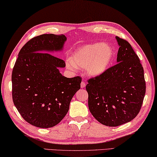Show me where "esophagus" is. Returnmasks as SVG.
Returning <instances> with one entry per match:
<instances>
[{"label": "esophagus", "instance_id": "esophagus-1", "mask_svg": "<svg viewBox=\"0 0 157 157\" xmlns=\"http://www.w3.org/2000/svg\"><path fill=\"white\" fill-rule=\"evenodd\" d=\"M85 86H86L85 82H81V88L83 89V88L85 87Z\"/></svg>", "mask_w": 157, "mask_h": 157}]
</instances>
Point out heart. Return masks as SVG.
Returning <instances> with one entry per match:
<instances>
[{
    "label": "heart",
    "instance_id": "heart-1",
    "mask_svg": "<svg viewBox=\"0 0 157 157\" xmlns=\"http://www.w3.org/2000/svg\"><path fill=\"white\" fill-rule=\"evenodd\" d=\"M114 57V49L110 44L92 43L75 49L71 54L66 65L70 70L86 68L87 75L98 77L108 71Z\"/></svg>",
    "mask_w": 157,
    "mask_h": 157
}]
</instances>
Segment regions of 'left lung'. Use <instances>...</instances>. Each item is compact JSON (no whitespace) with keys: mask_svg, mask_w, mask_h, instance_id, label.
<instances>
[{"mask_svg":"<svg viewBox=\"0 0 157 157\" xmlns=\"http://www.w3.org/2000/svg\"><path fill=\"white\" fill-rule=\"evenodd\" d=\"M117 64L88 80L86 89L92 115L101 124L117 126L138 115L146 91L144 70L130 44L116 36Z\"/></svg>","mask_w":157,"mask_h":157,"instance_id":"8db88e82","label":"left lung"}]
</instances>
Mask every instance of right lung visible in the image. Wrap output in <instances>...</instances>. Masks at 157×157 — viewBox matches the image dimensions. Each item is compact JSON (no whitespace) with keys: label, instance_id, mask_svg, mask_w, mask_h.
I'll use <instances>...</instances> for the list:
<instances>
[{"label":"right lung","instance_id":"add662e5","mask_svg":"<svg viewBox=\"0 0 157 157\" xmlns=\"http://www.w3.org/2000/svg\"><path fill=\"white\" fill-rule=\"evenodd\" d=\"M63 35L43 34L30 40L19 51L12 73V99L25 121L51 128L63 119L80 89L82 78H68L59 72L65 61L49 54L61 51Z\"/></svg>","mask_w":157,"mask_h":157}]
</instances>
